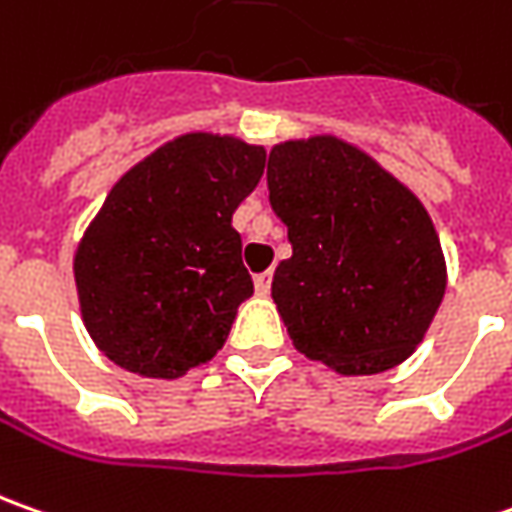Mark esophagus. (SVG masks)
<instances>
[{"label":"esophagus","instance_id":"esophagus-1","mask_svg":"<svg viewBox=\"0 0 512 512\" xmlns=\"http://www.w3.org/2000/svg\"><path fill=\"white\" fill-rule=\"evenodd\" d=\"M255 291L257 294H269L272 291V272H263L255 277Z\"/></svg>","mask_w":512,"mask_h":512}]
</instances>
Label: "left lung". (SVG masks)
Returning <instances> with one entry per match:
<instances>
[{"instance_id":"1","label":"left lung","mask_w":512,"mask_h":512,"mask_svg":"<svg viewBox=\"0 0 512 512\" xmlns=\"http://www.w3.org/2000/svg\"><path fill=\"white\" fill-rule=\"evenodd\" d=\"M266 181L289 229L291 257L274 269L272 297L294 348L343 377L408 360L448 286L422 201L334 135L272 147Z\"/></svg>"}]
</instances>
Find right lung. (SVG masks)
Wrapping results in <instances>:
<instances>
[{"instance_id": "1", "label": "right lung", "mask_w": 512, "mask_h": 512, "mask_svg": "<svg viewBox=\"0 0 512 512\" xmlns=\"http://www.w3.org/2000/svg\"><path fill=\"white\" fill-rule=\"evenodd\" d=\"M263 167L257 144L186 133L121 175L73 257L81 317L104 357L178 379L221 351L255 291L232 215Z\"/></svg>"}]
</instances>
